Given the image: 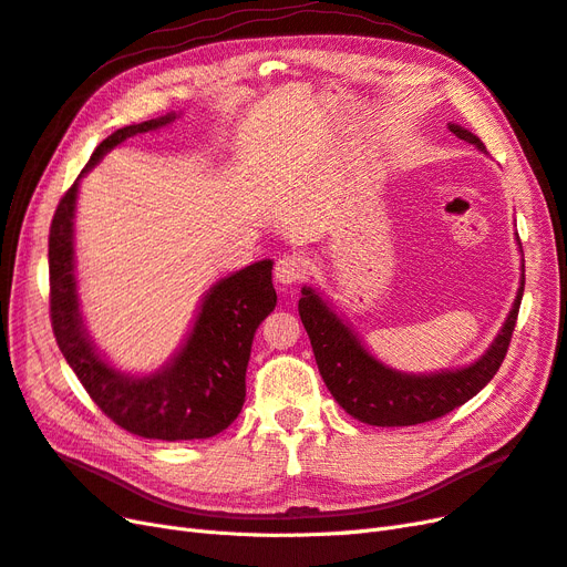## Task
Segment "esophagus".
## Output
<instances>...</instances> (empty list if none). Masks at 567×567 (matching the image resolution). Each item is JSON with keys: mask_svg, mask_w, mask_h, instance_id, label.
Masks as SVG:
<instances>
[{"mask_svg": "<svg viewBox=\"0 0 567 567\" xmlns=\"http://www.w3.org/2000/svg\"><path fill=\"white\" fill-rule=\"evenodd\" d=\"M306 272V258L299 254H285L275 264V280L282 285H295L303 278Z\"/></svg>", "mask_w": 567, "mask_h": 567, "instance_id": "esophagus-1", "label": "esophagus"}]
</instances>
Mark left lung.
<instances>
[{
	"instance_id": "obj_1",
	"label": "left lung",
	"mask_w": 567,
	"mask_h": 567,
	"mask_svg": "<svg viewBox=\"0 0 567 567\" xmlns=\"http://www.w3.org/2000/svg\"><path fill=\"white\" fill-rule=\"evenodd\" d=\"M449 131L484 152L480 137L465 127L451 123ZM523 289L525 275L504 328L475 363L430 375L401 373V370L380 363L313 287L301 289L299 316L309 332L320 378L339 406L368 425L409 427L463 406L496 375L506 359L517 311H520Z\"/></svg>"
}]
</instances>
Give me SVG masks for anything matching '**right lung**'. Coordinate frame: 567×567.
I'll return each instance as SVG.
<instances>
[{
  "label": "right lung",
  "instance_id": "right-lung-1",
  "mask_svg": "<svg viewBox=\"0 0 567 567\" xmlns=\"http://www.w3.org/2000/svg\"><path fill=\"white\" fill-rule=\"evenodd\" d=\"M171 121L175 113L121 127L94 150L80 177L123 140ZM80 177L61 197L50 228V316L63 359L118 427L144 440H208L228 427L245 403L254 332L278 303L272 261L266 258L218 280L206 292L187 342L171 363L144 378L125 375L94 349L80 316L73 251Z\"/></svg>",
  "mask_w": 567,
  "mask_h": 567
}]
</instances>
